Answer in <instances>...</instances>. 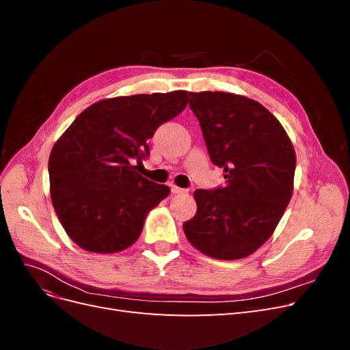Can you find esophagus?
Listing matches in <instances>:
<instances>
[{"label": "esophagus", "mask_w": 350, "mask_h": 350, "mask_svg": "<svg viewBox=\"0 0 350 350\" xmlns=\"http://www.w3.org/2000/svg\"><path fill=\"white\" fill-rule=\"evenodd\" d=\"M171 191H172V194H184V193H187V189L185 188H179L176 185H172L171 187Z\"/></svg>", "instance_id": "esophagus-1"}]
</instances>
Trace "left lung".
<instances>
[{
    "instance_id": "1",
    "label": "left lung",
    "mask_w": 350,
    "mask_h": 350,
    "mask_svg": "<svg viewBox=\"0 0 350 350\" xmlns=\"http://www.w3.org/2000/svg\"><path fill=\"white\" fill-rule=\"evenodd\" d=\"M210 161L225 185L197 189L187 239L208 257L250 256L276 229L293 191L296 156L282 124L258 102L225 92L189 93Z\"/></svg>"
}]
</instances>
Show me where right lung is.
Returning a JSON list of instances; mask_svg holds the SVG:
<instances>
[{"label":"right lung","mask_w":350,"mask_h":350,"mask_svg":"<svg viewBox=\"0 0 350 350\" xmlns=\"http://www.w3.org/2000/svg\"><path fill=\"white\" fill-rule=\"evenodd\" d=\"M188 92L105 99L84 109L55 143L48 172L62 228L83 250L118 252L139 239L149 211L169 194L135 172L149 140L181 113Z\"/></svg>","instance_id":"add662e5"}]
</instances>
